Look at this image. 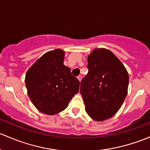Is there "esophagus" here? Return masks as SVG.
Wrapping results in <instances>:
<instances>
[{"instance_id": "obj_1", "label": "esophagus", "mask_w": 150, "mask_h": 150, "mask_svg": "<svg viewBox=\"0 0 150 150\" xmlns=\"http://www.w3.org/2000/svg\"><path fill=\"white\" fill-rule=\"evenodd\" d=\"M82 78H83V76H82V75H79V76H78V79L80 80V81H81Z\"/></svg>"}]
</instances>
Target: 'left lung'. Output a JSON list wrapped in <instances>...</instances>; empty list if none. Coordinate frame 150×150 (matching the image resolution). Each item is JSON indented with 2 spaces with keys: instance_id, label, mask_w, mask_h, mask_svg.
Segmentation results:
<instances>
[{
  "instance_id": "8db88e82",
  "label": "left lung",
  "mask_w": 150,
  "mask_h": 150,
  "mask_svg": "<svg viewBox=\"0 0 150 150\" xmlns=\"http://www.w3.org/2000/svg\"><path fill=\"white\" fill-rule=\"evenodd\" d=\"M88 72L80 83L86 111L96 121L114 116L124 103L129 74L120 59L105 48L94 49L88 57Z\"/></svg>"
}]
</instances>
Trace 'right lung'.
<instances>
[{"mask_svg": "<svg viewBox=\"0 0 150 150\" xmlns=\"http://www.w3.org/2000/svg\"><path fill=\"white\" fill-rule=\"evenodd\" d=\"M64 51L51 50L27 70L25 83L29 97L38 111L54 115L65 109L80 88V81L63 64Z\"/></svg>", "mask_w": 150, "mask_h": 150, "instance_id": "add662e5", "label": "right lung"}]
</instances>
